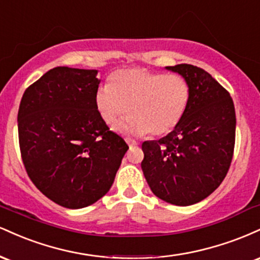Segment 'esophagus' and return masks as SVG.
Segmentation results:
<instances>
[{
    "label": "esophagus",
    "instance_id": "1",
    "mask_svg": "<svg viewBox=\"0 0 260 260\" xmlns=\"http://www.w3.org/2000/svg\"><path fill=\"white\" fill-rule=\"evenodd\" d=\"M126 142H127V144L129 145V148L137 147V145L139 144V143L137 142V140H133V139H131V138H126Z\"/></svg>",
    "mask_w": 260,
    "mask_h": 260
}]
</instances>
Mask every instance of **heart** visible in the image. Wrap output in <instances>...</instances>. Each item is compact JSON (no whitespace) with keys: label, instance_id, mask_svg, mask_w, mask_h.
<instances>
[{"label":"heart","instance_id":"obj_1","mask_svg":"<svg viewBox=\"0 0 260 260\" xmlns=\"http://www.w3.org/2000/svg\"><path fill=\"white\" fill-rule=\"evenodd\" d=\"M190 99V86L181 74L145 68H123L109 77V84L95 92V107L101 120L115 123L117 132L143 136H165L180 124Z\"/></svg>","mask_w":260,"mask_h":260}]
</instances>
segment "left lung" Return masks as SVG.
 I'll return each instance as SVG.
<instances>
[{
	"mask_svg": "<svg viewBox=\"0 0 260 260\" xmlns=\"http://www.w3.org/2000/svg\"><path fill=\"white\" fill-rule=\"evenodd\" d=\"M190 86L187 111L177 127L142 144V170L157 198L174 205L196 204L221 184L235 148L236 113L229 91L202 68L176 64Z\"/></svg>",
	"mask_w": 260,
	"mask_h": 260,
	"instance_id": "8db88e82",
	"label": "left lung"
}]
</instances>
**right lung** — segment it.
Listing matches in <instances>:
<instances>
[{"mask_svg":"<svg viewBox=\"0 0 260 260\" xmlns=\"http://www.w3.org/2000/svg\"><path fill=\"white\" fill-rule=\"evenodd\" d=\"M96 70L56 67L23 94L19 147L32 183L56 204L80 209L111 188L128 145L95 107Z\"/></svg>","mask_w":260,"mask_h":260,"instance_id":"obj_1","label":"right lung"}]
</instances>
